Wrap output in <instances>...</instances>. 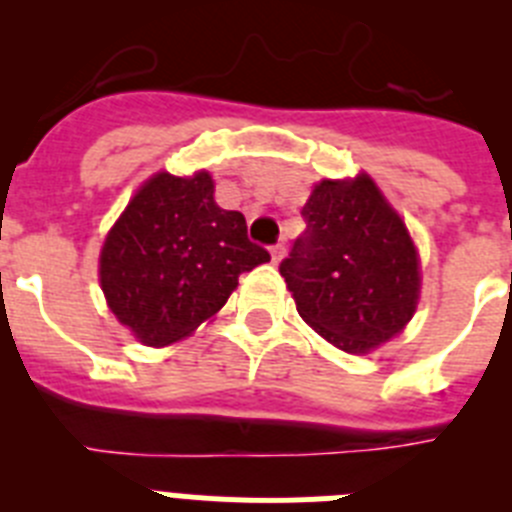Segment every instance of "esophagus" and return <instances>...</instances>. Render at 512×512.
<instances>
[{
  "label": "esophagus",
  "mask_w": 512,
  "mask_h": 512,
  "mask_svg": "<svg viewBox=\"0 0 512 512\" xmlns=\"http://www.w3.org/2000/svg\"><path fill=\"white\" fill-rule=\"evenodd\" d=\"M269 253H271V261H274V264H279V261L284 259V243H277V246H271Z\"/></svg>",
  "instance_id": "obj_1"
}]
</instances>
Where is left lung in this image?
Wrapping results in <instances>:
<instances>
[{
  "mask_svg": "<svg viewBox=\"0 0 512 512\" xmlns=\"http://www.w3.org/2000/svg\"><path fill=\"white\" fill-rule=\"evenodd\" d=\"M307 230L282 261L300 318L346 354L364 356L408 328L420 302V256L408 225L366 171L320 179Z\"/></svg>",
  "mask_w": 512,
  "mask_h": 512,
  "instance_id": "8db88e82",
  "label": "left lung"
}]
</instances>
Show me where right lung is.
<instances>
[{
    "instance_id": "obj_1",
    "label": "right lung",
    "mask_w": 512,
    "mask_h": 512,
    "mask_svg": "<svg viewBox=\"0 0 512 512\" xmlns=\"http://www.w3.org/2000/svg\"><path fill=\"white\" fill-rule=\"evenodd\" d=\"M269 261L246 217L215 202V179L156 171L135 189L99 251V287L117 323L143 346L192 336L223 310L238 277Z\"/></svg>"
}]
</instances>
